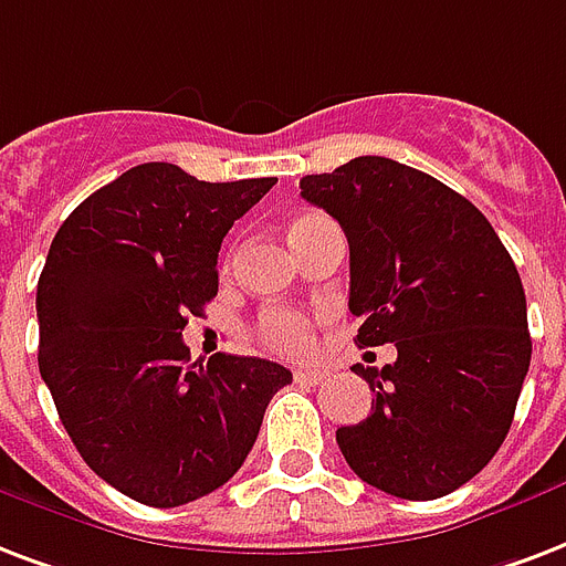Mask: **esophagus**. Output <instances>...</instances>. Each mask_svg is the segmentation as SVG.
Wrapping results in <instances>:
<instances>
[{
    "label": "esophagus",
    "instance_id": "esophagus-1",
    "mask_svg": "<svg viewBox=\"0 0 566 566\" xmlns=\"http://www.w3.org/2000/svg\"><path fill=\"white\" fill-rule=\"evenodd\" d=\"M329 377V370H321V368H308V370H296L293 379L300 382V386H321L323 379Z\"/></svg>",
    "mask_w": 566,
    "mask_h": 566
}]
</instances>
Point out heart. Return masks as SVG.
<instances>
[{
    "instance_id": "1",
    "label": "heart",
    "mask_w": 566,
    "mask_h": 566,
    "mask_svg": "<svg viewBox=\"0 0 566 566\" xmlns=\"http://www.w3.org/2000/svg\"><path fill=\"white\" fill-rule=\"evenodd\" d=\"M312 219H317V213H302L291 222V240L300 234L302 228L308 226ZM258 335L264 340L266 347L282 356H305L312 350V335H308V323L302 321L300 314L291 312H270L261 317V326H258Z\"/></svg>"
}]
</instances>
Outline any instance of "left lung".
I'll return each instance as SVG.
<instances>
[{"instance_id": "1", "label": "left lung", "mask_w": 566, "mask_h": 566, "mask_svg": "<svg viewBox=\"0 0 566 566\" xmlns=\"http://www.w3.org/2000/svg\"><path fill=\"white\" fill-rule=\"evenodd\" d=\"M350 243L356 344H395L386 368L356 365L377 400L338 448L361 481L430 502L472 481L502 448L532 361L525 291L478 207L386 157L305 175Z\"/></svg>"}]
</instances>
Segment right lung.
Segmentation results:
<instances>
[{
  "instance_id": "right-lung-1",
  "label": "right lung",
  "mask_w": 566,
  "mask_h": 566,
  "mask_svg": "<svg viewBox=\"0 0 566 566\" xmlns=\"http://www.w3.org/2000/svg\"><path fill=\"white\" fill-rule=\"evenodd\" d=\"M273 187L142 163L53 237L38 279V368L82 460L136 502L178 507L231 481L293 379L258 356L189 361L184 344L187 317L219 291L222 240Z\"/></svg>"
}]
</instances>
